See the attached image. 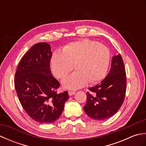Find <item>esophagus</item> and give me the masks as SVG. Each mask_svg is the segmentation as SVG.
<instances>
[{
    "instance_id": "obj_1",
    "label": "esophagus",
    "mask_w": 146,
    "mask_h": 146,
    "mask_svg": "<svg viewBox=\"0 0 146 146\" xmlns=\"http://www.w3.org/2000/svg\"><path fill=\"white\" fill-rule=\"evenodd\" d=\"M68 94H69L70 96H72V95L75 94V91H69L68 92Z\"/></svg>"
}]
</instances>
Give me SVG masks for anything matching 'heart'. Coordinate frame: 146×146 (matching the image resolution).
I'll use <instances>...</instances> for the list:
<instances>
[{
    "mask_svg": "<svg viewBox=\"0 0 146 146\" xmlns=\"http://www.w3.org/2000/svg\"><path fill=\"white\" fill-rule=\"evenodd\" d=\"M110 62V51L107 46L89 39L70 42L63 52L55 51L51 59L52 73L63 78L73 69L77 70L63 80V86L69 89L82 88L97 83L106 75Z\"/></svg>",
    "mask_w": 146,
    "mask_h": 146,
    "instance_id": "b5f03b06",
    "label": "heart"
}]
</instances>
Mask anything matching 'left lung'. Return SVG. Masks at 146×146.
I'll list each match as a JSON object with an SVG mask.
<instances>
[{"mask_svg":"<svg viewBox=\"0 0 146 146\" xmlns=\"http://www.w3.org/2000/svg\"><path fill=\"white\" fill-rule=\"evenodd\" d=\"M126 73L120 54L112 57L111 68L100 83L89 88L86 104L83 107L86 115L92 119L106 120L115 114L124 100L126 92Z\"/></svg>","mask_w":146,"mask_h":146,"instance_id":"1","label":"left lung"}]
</instances>
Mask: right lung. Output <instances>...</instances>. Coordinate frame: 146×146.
<instances>
[{"label": "right lung", "mask_w": 146, "mask_h": 146, "mask_svg": "<svg viewBox=\"0 0 146 146\" xmlns=\"http://www.w3.org/2000/svg\"><path fill=\"white\" fill-rule=\"evenodd\" d=\"M51 56L50 45L37 43L22 58L15 75V88L22 107L31 119L42 123L58 120L69 98L67 91L57 94L60 83L51 72Z\"/></svg>", "instance_id": "1"}]
</instances>
